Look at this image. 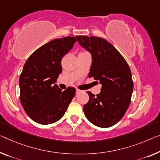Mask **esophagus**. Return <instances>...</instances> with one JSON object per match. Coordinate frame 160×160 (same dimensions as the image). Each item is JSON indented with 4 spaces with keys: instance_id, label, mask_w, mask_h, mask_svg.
Returning a JSON list of instances; mask_svg holds the SVG:
<instances>
[{
    "instance_id": "esophagus-1",
    "label": "esophagus",
    "mask_w": 160,
    "mask_h": 160,
    "mask_svg": "<svg viewBox=\"0 0 160 160\" xmlns=\"http://www.w3.org/2000/svg\"><path fill=\"white\" fill-rule=\"evenodd\" d=\"M82 92V90H80L79 89H76V94L80 93V92Z\"/></svg>"
}]
</instances>
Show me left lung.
<instances>
[{
	"mask_svg": "<svg viewBox=\"0 0 160 160\" xmlns=\"http://www.w3.org/2000/svg\"><path fill=\"white\" fill-rule=\"evenodd\" d=\"M81 47L92 57L89 77L102 85L96 96L88 91L85 117L95 126L108 128L117 123L127 111L133 92L129 66L115 47L103 38L77 36Z\"/></svg>",
	"mask_w": 160,
	"mask_h": 160,
	"instance_id": "left-lung-1",
	"label": "left lung"
}]
</instances>
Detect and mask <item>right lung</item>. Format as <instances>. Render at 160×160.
I'll list each match as a JSON object with an SVG mask.
<instances>
[{
    "label": "right lung",
    "instance_id": "1",
    "mask_svg": "<svg viewBox=\"0 0 160 160\" xmlns=\"http://www.w3.org/2000/svg\"><path fill=\"white\" fill-rule=\"evenodd\" d=\"M75 37L47 43L28 57L19 78L20 101L27 115L40 124H51L65 114L75 94V88L62 90L56 85L61 60L72 48Z\"/></svg>",
    "mask_w": 160,
    "mask_h": 160
}]
</instances>
